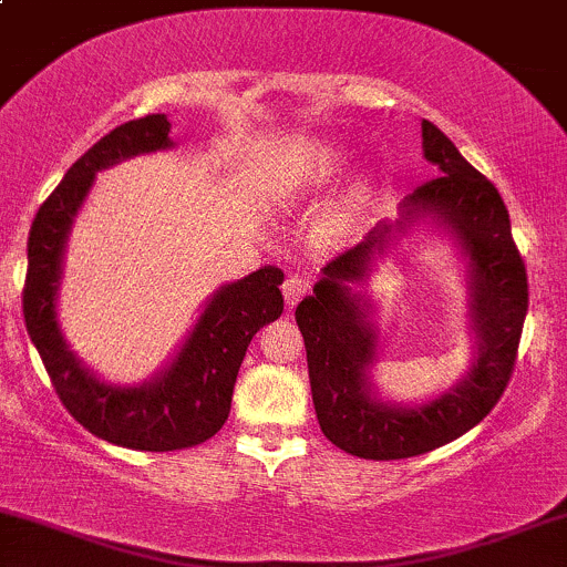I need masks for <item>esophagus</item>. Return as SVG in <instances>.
Returning <instances> with one entry per match:
<instances>
[{"mask_svg":"<svg viewBox=\"0 0 567 567\" xmlns=\"http://www.w3.org/2000/svg\"><path fill=\"white\" fill-rule=\"evenodd\" d=\"M306 290H309V282L301 277H288L282 282V296H285V306L288 309H296L298 301L306 296Z\"/></svg>","mask_w":567,"mask_h":567,"instance_id":"1","label":"esophagus"}]
</instances>
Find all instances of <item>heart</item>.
Instances as JSON below:
<instances>
[{"instance_id":"obj_1","label":"heart","mask_w":567,"mask_h":567,"mask_svg":"<svg viewBox=\"0 0 567 567\" xmlns=\"http://www.w3.org/2000/svg\"><path fill=\"white\" fill-rule=\"evenodd\" d=\"M347 162V154L341 148H317V152L306 154L296 167L288 173V178L282 181V194L285 197H303V194L320 192L322 186H328L336 178L338 171ZM370 197V184L368 181H357L349 192V207L365 205Z\"/></svg>"}]
</instances>
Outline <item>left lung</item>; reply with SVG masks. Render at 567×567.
Wrapping results in <instances>:
<instances>
[{
	"mask_svg": "<svg viewBox=\"0 0 567 567\" xmlns=\"http://www.w3.org/2000/svg\"><path fill=\"white\" fill-rule=\"evenodd\" d=\"M421 138L424 157L437 167L440 178L402 199L396 224L383 220L360 245L324 266L315 292L296 309L322 434L360 458H410L477 426L509 383L528 315V275L496 186L429 120L421 122ZM419 223L451 233L467 261L475 357L447 393L402 406L381 401L369 379L380 350L378 326L372 305L355 285L367 284L374 261Z\"/></svg>",
	"mask_w": 567,
	"mask_h": 567,
	"instance_id": "left-lung-1",
	"label": "left lung"
}]
</instances>
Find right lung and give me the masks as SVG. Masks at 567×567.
Listing matches in <instances>:
<instances>
[{
  "label": "right lung",
  "mask_w": 567,
  "mask_h": 567,
  "mask_svg": "<svg viewBox=\"0 0 567 567\" xmlns=\"http://www.w3.org/2000/svg\"><path fill=\"white\" fill-rule=\"evenodd\" d=\"M167 148H173V141L165 114L125 122L87 148L31 224L23 288L25 330L69 413L95 437L152 453L194 447L226 424L247 343L264 324L275 322L285 306L279 292L285 275L277 266H261L237 282L220 285L173 360L154 379L135 386L97 379L69 349L58 322V290L71 226L95 175L138 154Z\"/></svg>",
  "instance_id": "obj_1"
}]
</instances>
